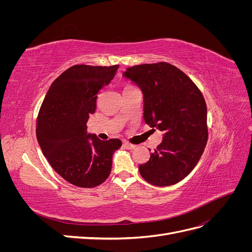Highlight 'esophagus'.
<instances>
[{"instance_id":"34e87169","label":"esophagus","mask_w":252,"mask_h":252,"mask_svg":"<svg viewBox=\"0 0 252 252\" xmlns=\"http://www.w3.org/2000/svg\"><path fill=\"white\" fill-rule=\"evenodd\" d=\"M124 146H125V148H127L128 150H132V149H134V148L136 147L135 145H132V144L128 143V142H124Z\"/></svg>"}]
</instances>
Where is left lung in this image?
I'll use <instances>...</instances> for the list:
<instances>
[{"label":"left lung","mask_w":252,"mask_h":252,"mask_svg":"<svg viewBox=\"0 0 252 252\" xmlns=\"http://www.w3.org/2000/svg\"><path fill=\"white\" fill-rule=\"evenodd\" d=\"M123 75L142 90L145 123L164 133L149 161L139 166L142 178L155 186L177 184L192 171L207 144V106L201 90L166 62L129 67Z\"/></svg>","instance_id":"1"}]
</instances>
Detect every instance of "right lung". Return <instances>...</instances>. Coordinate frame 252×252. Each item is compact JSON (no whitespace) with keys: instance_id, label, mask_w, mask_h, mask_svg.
Listing matches in <instances>:
<instances>
[{"instance_id":"add662e5","label":"right lung","mask_w":252,"mask_h":252,"mask_svg":"<svg viewBox=\"0 0 252 252\" xmlns=\"http://www.w3.org/2000/svg\"><path fill=\"white\" fill-rule=\"evenodd\" d=\"M119 65H74L53 81L36 119V139L43 155L70 184L93 188L109 177L119 139L102 141L87 133L97 94L108 85Z\"/></svg>"}]
</instances>
